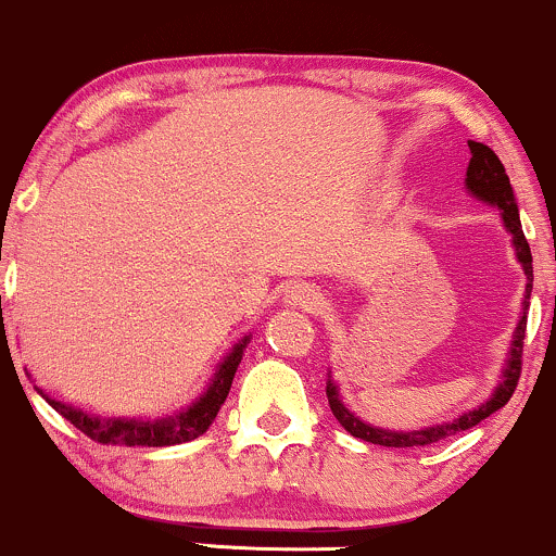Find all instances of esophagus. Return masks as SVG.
Masks as SVG:
<instances>
[{"mask_svg": "<svg viewBox=\"0 0 556 556\" xmlns=\"http://www.w3.org/2000/svg\"><path fill=\"white\" fill-rule=\"evenodd\" d=\"M286 299H289V304H296V307H302L307 312H320L323 304H326V296H323L315 286H307V283L289 286Z\"/></svg>", "mask_w": 556, "mask_h": 556, "instance_id": "1", "label": "esophagus"}]
</instances>
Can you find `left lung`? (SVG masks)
<instances>
[{"instance_id": "1", "label": "left lung", "mask_w": 556, "mask_h": 556, "mask_svg": "<svg viewBox=\"0 0 556 556\" xmlns=\"http://www.w3.org/2000/svg\"><path fill=\"white\" fill-rule=\"evenodd\" d=\"M470 147L472 157L470 165H467V189L472 194L483 199V202L494 204V207L502 210V220L507 226L509 233H513L515 249H517V260L522 262V270L528 276V286H526V312H522L520 323H517V333H515V344H513V354H509V365L504 370V380L502 386L494 391V396L489 399L485 404H480L478 409L467 413L457 420L444 422V426H435V428H426V430H409V433H396V430H383V428H372L367 422H362L359 417H354V413L341 404L339 391L336 386L326 383V394H328V404L333 409L336 420L344 426L354 439L362 441H370V444H380V446H428L435 444V441L446 439V435L459 433V430H467L472 426H478L480 420H485L489 415H494L496 409H502L504 404L509 402L517 389V380H520V370H522V346H526V326H528V299H530V289H533V257H530V247L526 241V233H522L520 226V215H517V204H515V194H513V186H509V176L504 170L502 160L496 157L494 149L485 147L480 141H467Z\"/></svg>"}]
</instances>
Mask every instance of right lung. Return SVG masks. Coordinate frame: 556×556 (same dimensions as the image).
<instances>
[{"label": "right lung", "mask_w": 556, "mask_h": 556, "mask_svg": "<svg viewBox=\"0 0 556 556\" xmlns=\"http://www.w3.org/2000/svg\"><path fill=\"white\" fill-rule=\"evenodd\" d=\"M249 344V339H241V344L233 346V352L228 354L226 362L217 367L215 378H212L207 394L199 396V402L191 404L186 413L176 417H167V420L157 422H139V420H99L80 409L67 407V404L47 399L58 413L71 420L80 433L89 435L97 444H112V446H173V444H186V441H194L212 426L217 413H220L223 402H226L230 383H233L236 367H239L241 354Z\"/></svg>", "instance_id": "obj_1"}]
</instances>
